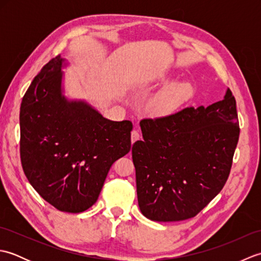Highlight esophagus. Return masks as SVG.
Wrapping results in <instances>:
<instances>
[{"mask_svg":"<svg viewBox=\"0 0 261 261\" xmlns=\"http://www.w3.org/2000/svg\"><path fill=\"white\" fill-rule=\"evenodd\" d=\"M139 138H140V134H139V131L134 130V131L131 132V141H132V143L136 142L137 140H139Z\"/></svg>","mask_w":261,"mask_h":261,"instance_id":"1","label":"esophagus"}]
</instances>
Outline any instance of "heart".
Wrapping results in <instances>:
<instances>
[{
    "instance_id": "1",
    "label": "heart",
    "mask_w": 261,
    "mask_h": 261,
    "mask_svg": "<svg viewBox=\"0 0 261 261\" xmlns=\"http://www.w3.org/2000/svg\"><path fill=\"white\" fill-rule=\"evenodd\" d=\"M165 80V77H160ZM193 93V85L190 82H180L168 86L164 92L154 97L150 103V110L153 113L164 114L174 110L177 105L190 97Z\"/></svg>"
}]
</instances>
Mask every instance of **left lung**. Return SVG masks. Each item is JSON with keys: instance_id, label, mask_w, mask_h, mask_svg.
<instances>
[{"instance_id": "1", "label": "left lung", "mask_w": 261, "mask_h": 261, "mask_svg": "<svg viewBox=\"0 0 261 261\" xmlns=\"http://www.w3.org/2000/svg\"><path fill=\"white\" fill-rule=\"evenodd\" d=\"M143 140L132 146L141 213L158 222L194 218L222 190L240 135L228 88L207 108H185L140 121Z\"/></svg>"}]
</instances>
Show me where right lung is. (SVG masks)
I'll list each match as a JSON object with an SVG mask.
<instances>
[{"label": "right lung", "instance_id": "add662e5", "mask_svg": "<svg viewBox=\"0 0 261 261\" xmlns=\"http://www.w3.org/2000/svg\"><path fill=\"white\" fill-rule=\"evenodd\" d=\"M60 56L43 66L20 108V157L32 187L59 211L81 213L97 201L111 166L131 149V121H111L63 95Z\"/></svg>", "mask_w": 261, "mask_h": 261}]
</instances>
